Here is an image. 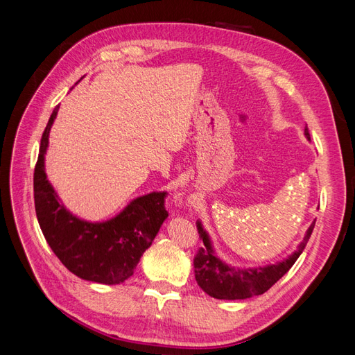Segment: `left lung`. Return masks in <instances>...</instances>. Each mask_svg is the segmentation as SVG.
I'll list each match as a JSON object with an SVG mask.
<instances>
[{
  "label": "left lung",
  "instance_id": "obj_1",
  "mask_svg": "<svg viewBox=\"0 0 355 355\" xmlns=\"http://www.w3.org/2000/svg\"><path fill=\"white\" fill-rule=\"evenodd\" d=\"M305 136L308 141H311L308 127H305ZM314 225L315 220L311 223L302 243L297 245V250L290 254L287 259L272 265L247 268L245 270V268L231 266L219 259L216 253H214L209 234L198 220L197 230L200 239H202L204 247H201L197 256L194 257L196 280L204 292L216 299L235 300L262 295L280 280L297 261V257L305 249L311 234H313Z\"/></svg>",
  "mask_w": 355,
  "mask_h": 355
}]
</instances>
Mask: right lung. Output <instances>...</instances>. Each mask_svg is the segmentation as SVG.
Returning a JSON list of instances; mask_svg holds the SVG:
<instances>
[{"instance_id": "add662e5", "label": "right lung", "mask_w": 355, "mask_h": 355, "mask_svg": "<svg viewBox=\"0 0 355 355\" xmlns=\"http://www.w3.org/2000/svg\"><path fill=\"white\" fill-rule=\"evenodd\" d=\"M59 106L53 110L41 137L34 171V200L40 228L68 270L83 280L120 284L132 277L141 256L153 244L168 213L166 192H151L127 204L115 218L105 222L83 220L67 210L47 180L44 155L50 128Z\"/></svg>"}]
</instances>
